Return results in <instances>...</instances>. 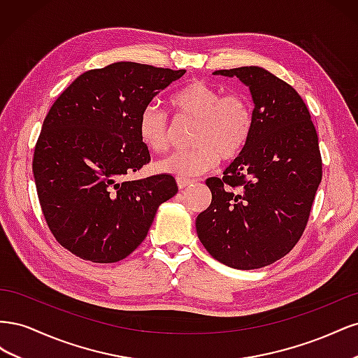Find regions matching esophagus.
<instances>
[{"label":"esophagus","instance_id":"obj_1","mask_svg":"<svg viewBox=\"0 0 358 358\" xmlns=\"http://www.w3.org/2000/svg\"><path fill=\"white\" fill-rule=\"evenodd\" d=\"M176 182H178V187H179L180 189L187 188L188 185H191V183H194V180H192V179H183V178H178V179H176Z\"/></svg>","mask_w":358,"mask_h":358}]
</instances>
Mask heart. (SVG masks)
Instances as JSON below:
<instances>
[{"instance_id":"1","label":"heart","mask_w":358,"mask_h":358,"mask_svg":"<svg viewBox=\"0 0 358 358\" xmlns=\"http://www.w3.org/2000/svg\"><path fill=\"white\" fill-rule=\"evenodd\" d=\"M175 121L196 122L189 142L194 148L158 162L157 169L178 178H192L209 171L220 158L231 161L239 157L254 133V103L243 91L216 88L201 80L183 85L170 96ZM142 143L155 154L171 146L173 122L157 106H148L138 117Z\"/></svg>"}]
</instances>
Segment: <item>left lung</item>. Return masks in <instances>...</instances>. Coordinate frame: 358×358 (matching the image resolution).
Listing matches in <instances>:
<instances>
[{
  "mask_svg": "<svg viewBox=\"0 0 358 358\" xmlns=\"http://www.w3.org/2000/svg\"><path fill=\"white\" fill-rule=\"evenodd\" d=\"M249 86L255 125L243 152L206 185L212 203L197 216L199 239L215 259L252 270L275 263L305 231L322 178L318 134L291 85L259 67L216 70Z\"/></svg>",
  "mask_w": 358,
  "mask_h": 358,
  "instance_id": "1",
  "label": "left lung"
}]
</instances>
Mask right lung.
<instances>
[{"label":"right lung","mask_w":358,"mask_h":358,"mask_svg":"<svg viewBox=\"0 0 358 358\" xmlns=\"http://www.w3.org/2000/svg\"><path fill=\"white\" fill-rule=\"evenodd\" d=\"M185 70L115 62L80 74L52 104L32 158L41 212L61 246L116 263L145 241L171 175L128 180L150 161L138 136L145 107Z\"/></svg>","instance_id":"obj_1"}]
</instances>
